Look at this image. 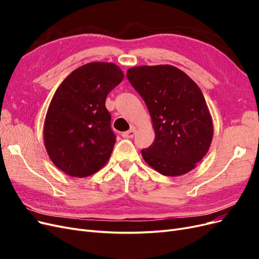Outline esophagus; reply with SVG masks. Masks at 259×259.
Here are the masks:
<instances>
[{
	"label": "esophagus",
	"mask_w": 259,
	"mask_h": 259,
	"mask_svg": "<svg viewBox=\"0 0 259 259\" xmlns=\"http://www.w3.org/2000/svg\"><path fill=\"white\" fill-rule=\"evenodd\" d=\"M135 134H136V128H135L134 126H132L130 131L122 133V136H123L124 138H133V137L135 136Z\"/></svg>",
	"instance_id": "esophagus-1"
}]
</instances>
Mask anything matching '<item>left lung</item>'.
<instances>
[{
    "instance_id": "1",
    "label": "left lung",
    "mask_w": 259,
    "mask_h": 259,
    "mask_svg": "<svg viewBox=\"0 0 259 259\" xmlns=\"http://www.w3.org/2000/svg\"><path fill=\"white\" fill-rule=\"evenodd\" d=\"M126 75L145 100L155 133L152 145L142 150L144 160L165 176L193 169L208 151L214 132L197 83L169 65L134 67Z\"/></svg>"
}]
</instances>
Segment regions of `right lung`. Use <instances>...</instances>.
Listing matches in <instances>:
<instances>
[{
  "instance_id": "right-lung-1",
  "label": "right lung",
  "mask_w": 259,
  "mask_h": 259,
  "mask_svg": "<svg viewBox=\"0 0 259 259\" xmlns=\"http://www.w3.org/2000/svg\"><path fill=\"white\" fill-rule=\"evenodd\" d=\"M124 77L112 62H90L70 73L54 94L44 122L50 159L72 177L96 173L115 144L106 98Z\"/></svg>"
}]
</instances>
